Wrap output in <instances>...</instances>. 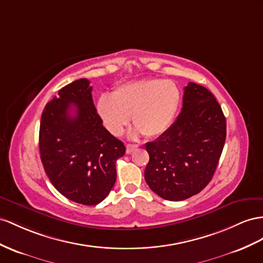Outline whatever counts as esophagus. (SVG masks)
<instances>
[{"label":"esophagus","mask_w":263,"mask_h":263,"mask_svg":"<svg viewBox=\"0 0 263 263\" xmlns=\"http://www.w3.org/2000/svg\"><path fill=\"white\" fill-rule=\"evenodd\" d=\"M137 147H138L137 144H127V145H126V153H127V154L132 153L134 150L137 149Z\"/></svg>","instance_id":"obj_1"}]
</instances>
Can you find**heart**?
I'll list each match as a JSON object with an SVG mask.
<instances>
[{
	"instance_id": "obj_1",
	"label": "heart",
	"mask_w": 263,
	"mask_h": 263,
	"mask_svg": "<svg viewBox=\"0 0 263 263\" xmlns=\"http://www.w3.org/2000/svg\"><path fill=\"white\" fill-rule=\"evenodd\" d=\"M180 103V90L170 80H139L121 85L112 98L99 100L98 111L107 130L121 136L132 123L138 133L147 138L162 136L176 117Z\"/></svg>"
}]
</instances>
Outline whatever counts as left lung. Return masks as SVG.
Masks as SVG:
<instances>
[{
	"mask_svg": "<svg viewBox=\"0 0 263 263\" xmlns=\"http://www.w3.org/2000/svg\"><path fill=\"white\" fill-rule=\"evenodd\" d=\"M224 114L213 94L189 82L182 110L169 129L145 143L150 160L144 178L150 189L169 201H182L210 182L226 142Z\"/></svg>",
	"mask_w": 263,
	"mask_h": 263,
	"instance_id": "obj_1",
	"label": "left lung"
}]
</instances>
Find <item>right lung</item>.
<instances>
[{"label":"right lung","instance_id":"1","mask_svg":"<svg viewBox=\"0 0 263 263\" xmlns=\"http://www.w3.org/2000/svg\"><path fill=\"white\" fill-rule=\"evenodd\" d=\"M102 123L86 79L62 87L41 117L39 146L46 176L80 204L96 205L107 197L117 180V160L125 153L122 141Z\"/></svg>","mask_w":263,"mask_h":263}]
</instances>
